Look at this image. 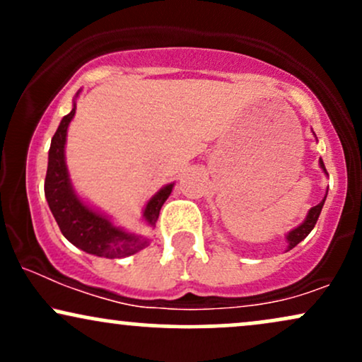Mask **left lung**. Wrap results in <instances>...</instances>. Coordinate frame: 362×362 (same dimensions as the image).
Masks as SVG:
<instances>
[{"mask_svg":"<svg viewBox=\"0 0 362 362\" xmlns=\"http://www.w3.org/2000/svg\"><path fill=\"white\" fill-rule=\"evenodd\" d=\"M320 168H322L323 172L327 173V168H325V165H323L322 158H320ZM327 175H328V173H327ZM325 199H327V194H325V197H323V201L320 202V204L313 206L308 211V214H306L305 221H303L300 226H296V228H294V230H291L289 233L286 235V240H288V250H291V248L296 247L298 243L303 242V240H305L306 236L310 235V231L313 230L315 224H317V221H318V216H320V213H322V207H323V204H325Z\"/></svg>","mask_w":362,"mask_h":362,"instance_id":"8db88e82","label":"left lung"}]
</instances>
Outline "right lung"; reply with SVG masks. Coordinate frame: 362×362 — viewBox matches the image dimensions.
<instances>
[{"instance_id":"right-lung-1","label":"right lung","mask_w":362,"mask_h":362,"mask_svg":"<svg viewBox=\"0 0 362 362\" xmlns=\"http://www.w3.org/2000/svg\"><path fill=\"white\" fill-rule=\"evenodd\" d=\"M74 112H76V102H74L73 110L62 117L49 148V163L44 184L49 209L64 238L74 247L81 248L83 252L103 257V259H122V257L134 255L136 252L148 247L149 242L146 236L131 233L115 226L109 216L93 209L74 192L64 155L66 136H68V127L74 117ZM172 189L173 184L161 187L148 201L143 211V219L148 226L155 228L161 206L172 194Z\"/></svg>"}]
</instances>
